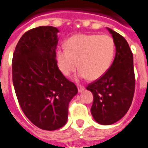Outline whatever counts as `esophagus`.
<instances>
[{
  "label": "esophagus",
  "mask_w": 148,
  "mask_h": 148,
  "mask_svg": "<svg viewBox=\"0 0 148 148\" xmlns=\"http://www.w3.org/2000/svg\"><path fill=\"white\" fill-rule=\"evenodd\" d=\"M77 89H78V91L79 92H82V91H83L84 89H85V87L83 86H81V85H77Z\"/></svg>",
  "instance_id": "esophagus-1"
}]
</instances>
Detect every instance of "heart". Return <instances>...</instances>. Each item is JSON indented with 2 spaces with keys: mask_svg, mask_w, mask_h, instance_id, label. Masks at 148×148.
Listing matches in <instances>:
<instances>
[{
  "mask_svg": "<svg viewBox=\"0 0 148 148\" xmlns=\"http://www.w3.org/2000/svg\"><path fill=\"white\" fill-rule=\"evenodd\" d=\"M115 53L113 39L108 35L77 34L66 42V48L57 51V61L62 74L68 76L78 66L79 75L97 79L108 71Z\"/></svg>",
  "mask_w": 148,
  "mask_h": 148,
  "instance_id": "obj_1",
  "label": "heart"
}]
</instances>
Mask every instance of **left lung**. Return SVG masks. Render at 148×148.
Masks as SVG:
<instances>
[{"label": "left lung", "mask_w": 148, "mask_h": 148, "mask_svg": "<svg viewBox=\"0 0 148 148\" xmlns=\"http://www.w3.org/2000/svg\"><path fill=\"white\" fill-rule=\"evenodd\" d=\"M116 46L112 64L106 74L87 86L93 95L91 113L101 124L121 120L130 108L135 92L133 55L124 37L108 28Z\"/></svg>", "instance_id": "obj_1"}]
</instances>
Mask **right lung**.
I'll return each instance as SVG.
<instances>
[{"instance_id": "add662e5", "label": "right lung", "mask_w": 148, "mask_h": 148, "mask_svg": "<svg viewBox=\"0 0 148 148\" xmlns=\"http://www.w3.org/2000/svg\"><path fill=\"white\" fill-rule=\"evenodd\" d=\"M58 30L40 26L22 36L12 57V82L18 102L28 120L41 129L64 126L77 86L59 71L56 60Z\"/></svg>"}]
</instances>
